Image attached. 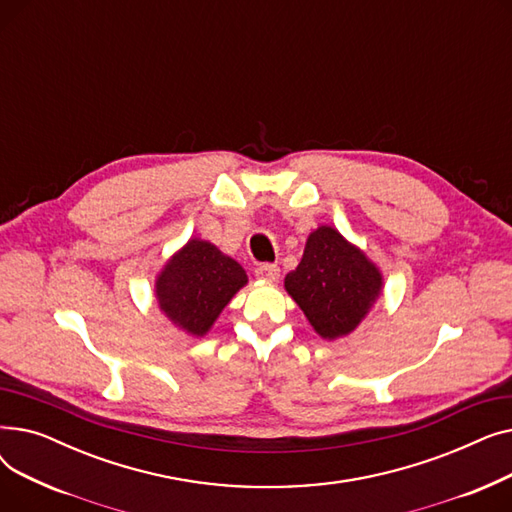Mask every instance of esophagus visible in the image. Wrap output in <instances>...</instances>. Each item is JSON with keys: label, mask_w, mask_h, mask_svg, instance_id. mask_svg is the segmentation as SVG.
<instances>
[{"label": "esophagus", "mask_w": 512, "mask_h": 512, "mask_svg": "<svg viewBox=\"0 0 512 512\" xmlns=\"http://www.w3.org/2000/svg\"><path fill=\"white\" fill-rule=\"evenodd\" d=\"M255 276L259 280H263V282L274 284L280 278V267L276 263H263V265H259L257 270H255Z\"/></svg>", "instance_id": "1"}]
</instances>
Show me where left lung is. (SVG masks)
<instances>
[{"label":"left lung","instance_id":"obj_1","mask_svg":"<svg viewBox=\"0 0 512 512\" xmlns=\"http://www.w3.org/2000/svg\"><path fill=\"white\" fill-rule=\"evenodd\" d=\"M382 286L378 265L332 226L309 234L301 263L284 278L286 292L326 340L351 334L380 299Z\"/></svg>","mask_w":512,"mask_h":512}]
</instances>
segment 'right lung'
Masks as SVG:
<instances>
[{
	"label": "right lung",
	"mask_w": 512,
	"mask_h": 512,
	"mask_svg": "<svg viewBox=\"0 0 512 512\" xmlns=\"http://www.w3.org/2000/svg\"><path fill=\"white\" fill-rule=\"evenodd\" d=\"M247 282L238 261L207 240L191 238L159 272L155 297L176 328L199 338Z\"/></svg>",
	"instance_id": "1"
}]
</instances>
